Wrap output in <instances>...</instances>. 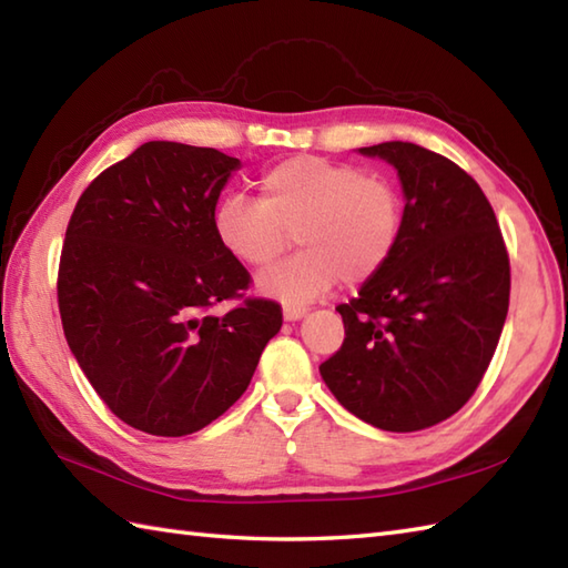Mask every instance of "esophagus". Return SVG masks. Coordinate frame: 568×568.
<instances>
[{
	"instance_id": "esophagus-1",
	"label": "esophagus",
	"mask_w": 568,
	"mask_h": 568,
	"mask_svg": "<svg viewBox=\"0 0 568 568\" xmlns=\"http://www.w3.org/2000/svg\"><path fill=\"white\" fill-rule=\"evenodd\" d=\"M307 315V307H283V317H285V322H297V320H303Z\"/></svg>"
}]
</instances>
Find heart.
<instances>
[{
  "label": "heart",
  "instance_id": "obj_1",
  "mask_svg": "<svg viewBox=\"0 0 568 568\" xmlns=\"http://www.w3.org/2000/svg\"><path fill=\"white\" fill-rule=\"evenodd\" d=\"M261 202L226 195L214 210L220 246L248 268H265L291 234L300 251L258 275L256 291L300 307L342 281L358 285L378 275L403 236V195L390 180L352 163L293 155L258 178Z\"/></svg>",
  "mask_w": 568,
  "mask_h": 568
}]
</instances>
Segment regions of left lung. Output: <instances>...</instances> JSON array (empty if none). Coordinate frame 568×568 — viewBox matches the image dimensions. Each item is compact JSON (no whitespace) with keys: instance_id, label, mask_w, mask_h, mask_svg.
Wrapping results in <instances>:
<instances>
[{"instance_id":"8db88e82","label":"left lung","mask_w":568,"mask_h":568,"mask_svg":"<svg viewBox=\"0 0 568 568\" xmlns=\"http://www.w3.org/2000/svg\"><path fill=\"white\" fill-rule=\"evenodd\" d=\"M400 178L403 236L388 265L339 305L344 344L320 373L348 413L417 432L476 393L510 305V261L484 190L444 155L407 141L358 149Z\"/></svg>"}]
</instances>
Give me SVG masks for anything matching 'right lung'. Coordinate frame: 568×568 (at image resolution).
Returning <instances> with one entry per match:
<instances>
[{"instance_id":"1","label":"right lung","mask_w":568,"mask_h":568,"mask_svg":"<svg viewBox=\"0 0 568 568\" xmlns=\"http://www.w3.org/2000/svg\"><path fill=\"white\" fill-rule=\"evenodd\" d=\"M239 168L216 149L149 141L94 178L70 216L58 268L68 346L104 405L155 437L224 415L281 332L271 300L204 315L251 281L214 234Z\"/></svg>"}]
</instances>
